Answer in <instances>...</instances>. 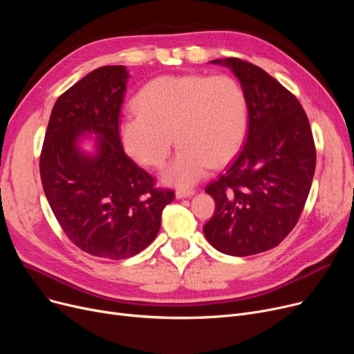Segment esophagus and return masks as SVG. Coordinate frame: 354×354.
Masks as SVG:
<instances>
[{
    "label": "esophagus",
    "instance_id": "1",
    "mask_svg": "<svg viewBox=\"0 0 354 354\" xmlns=\"http://www.w3.org/2000/svg\"><path fill=\"white\" fill-rule=\"evenodd\" d=\"M195 194V191L194 189H178L176 192H175V195H176V198L178 199H182V198H189V196H192Z\"/></svg>",
    "mask_w": 354,
    "mask_h": 354
}]
</instances>
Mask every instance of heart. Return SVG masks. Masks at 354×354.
I'll list each match as a JSON object with an SVG mask.
<instances>
[{
  "label": "heart",
  "mask_w": 354,
  "mask_h": 354,
  "mask_svg": "<svg viewBox=\"0 0 354 354\" xmlns=\"http://www.w3.org/2000/svg\"><path fill=\"white\" fill-rule=\"evenodd\" d=\"M133 104L138 113L119 126L124 151L139 165L159 169L175 138L180 147L162 174L172 187L189 188L212 166L227 165L247 136L248 100L230 76H159L140 88Z\"/></svg>",
  "instance_id": "1"
}]
</instances>
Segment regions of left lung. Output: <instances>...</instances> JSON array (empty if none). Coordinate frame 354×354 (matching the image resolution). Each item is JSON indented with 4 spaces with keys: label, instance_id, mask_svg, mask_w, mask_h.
<instances>
[{
    "label": "left lung",
    "instance_id": "left-lung-1",
    "mask_svg": "<svg viewBox=\"0 0 354 354\" xmlns=\"http://www.w3.org/2000/svg\"><path fill=\"white\" fill-rule=\"evenodd\" d=\"M211 63L231 68L244 88L248 133L205 189L216 208L203 234L227 255H254L280 244L301 215L315 171L313 133L300 102L267 71L235 57Z\"/></svg>",
    "mask_w": 354,
    "mask_h": 354
}]
</instances>
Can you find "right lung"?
<instances>
[{
  "mask_svg": "<svg viewBox=\"0 0 354 354\" xmlns=\"http://www.w3.org/2000/svg\"><path fill=\"white\" fill-rule=\"evenodd\" d=\"M127 79L124 66H103L64 91L40 156L43 189L62 230L82 251L109 259L151 244L163 208L175 199L123 151L119 113ZM87 134L97 135L93 153L80 146Z\"/></svg>",
  "mask_w": 354,
  "mask_h": 354,
  "instance_id": "obj_1",
  "label": "right lung"
}]
</instances>
